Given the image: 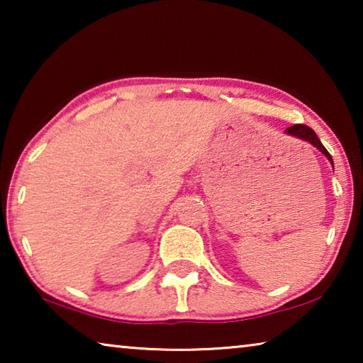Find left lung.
Here are the masks:
<instances>
[{
    "mask_svg": "<svg viewBox=\"0 0 363 363\" xmlns=\"http://www.w3.org/2000/svg\"><path fill=\"white\" fill-rule=\"evenodd\" d=\"M285 133L290 134V136L298 138V139L307 140V143H309V144L317 147V149L320 150V152L323 153V155L330 160L331 164H333V160H331V155L328 153V150L325 149L323 144L320 143V139L317 138V134L314 133V130H311L309 126H306V125H293V126H290V128H286Z\"/></svg>",
    "mask_w": 363,
    "mask_h": 363,
    "instance_id": "1",
    "label": "left lung"
}]
</instances>
